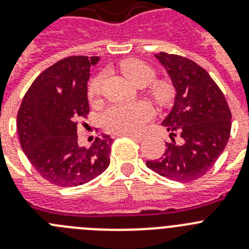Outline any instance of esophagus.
I'll return each mask as SVG.
<instances>
[{"mask_svg":"<svg viewBox=\"0 0 249 249\" xmlns=\"http://www.w3.org/2000/svg\"><path fill=\"white\" fill-rule=\"evenodd\" d=\"M124 136H128V137H131V139L136 140V141H139V142H141L142 140H143V136L136 135V133H127V135H124Z\"/></svg>","mask_w":249,"mask_h":249,"instance_id":"obj_1","label":"esophagus"}]
</instances>
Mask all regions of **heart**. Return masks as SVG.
I'll return each mask as SVG.
<instances>
[{
  "label": "heart",
  "instance_id": "1",
  "mask_svg": "<svg viewBox=\"0 0 249 249\" xmlns=\"http://www.w3.org/2000/svg\"><path fill=\"white\" fill-rule=\"evenodd\" d=\"M121 69L128 79L136 86L146 87L156 78V71L148 64L141 60H127L122 63ZM106 73L95 75L88 86V98L95 101L102 92ZM152 98L160 104H169L174 98V89L167 82H157L150 88ZM152 116V109L145 102L136 103L113 104L108 108L102 117V122L106 131L112 133H132L137 132L143 127Z\"/></svg>",
  "mask_w": 249,
  "mask_h": 249
}]
</instances>
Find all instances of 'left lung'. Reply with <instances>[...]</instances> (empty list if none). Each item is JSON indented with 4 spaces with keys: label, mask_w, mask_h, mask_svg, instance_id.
Returning a JSON list of instances; mask_svg holds the SVG:
<instances>
[{
    "label": "left lung",
    "mask_w": 249,
    "mask_h": 249,
    "mask_svg": "<svg viewBox=\"0 0 249 249\" xmlns=\"http://www.w3.org/2000/svg\"><path fill=\"white\" fill-rule=\"evenodd\" d=\"M155 58L165 68L176 92L173 108L161 123L173 142H166L163 156L147 161L146 166L174 181H193L207 174L226 148L231 109L219 87L196 63L166 53ZM176 135L179 142L173 139Z\"/></svg>",
    "instance_id": "left-lung-1"
}]
</instances>
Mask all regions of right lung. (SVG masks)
<instances>
[{
    "mask_svg": "<svg viewBox=\"0 0 249 249\" xmlns=\"http://www.w3.org/2000/svg\"><path fill=\"white\" fill-rule=\"evenodd\" d=\"M98 56H69L44 70L31 84L18 113L22 151L36 171L61 188L83 185L109 166L108 135L79 146L76 127L89 112L90 68Z\"/></svg>",
    "mask_w": 249,
    "mask_h": 249,
    "instance_id": "obj_1",
    "label": "right lung"
}]
</instances>
